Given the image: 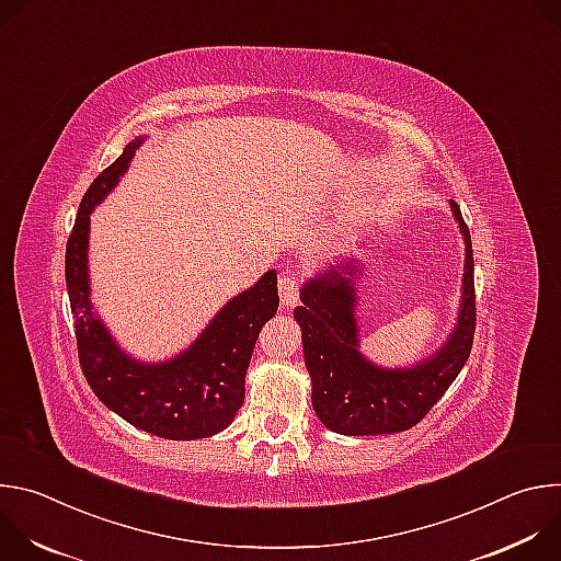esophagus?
Instances as JSON below:
<instances>
[{
	"instance_id": "1",
	"label": "esophagus",
	"mask_w": 561,
	"mask_h": 561,
	"mask_svg": "<svg viewBox=\"0 0 561 561\" xmlns=\"http://www.w3.org/2000/svg\"><path fill=\"white\" fill-rule=\"evenodd\" d=\"M279 297H282V306H295L299 301V279L290 273H284L279 277Z\"/></svg>"
}]
</instances>
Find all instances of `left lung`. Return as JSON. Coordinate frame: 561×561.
Instances as JSON below:
<instances>
[{"instance_id":"1","label":"left lung","mask_w":561,"mask_h":561,"mask_svg":"<svg viewBox=\"0 0 561 561\" xmlns=\"http://www.w3.org/2000/svg\"><path fill=\"white\" fill-rule=\"evenodd\" d=\"M450 208L466 242L463 295L450 340L413 368L386 370L362 357L355 322V266L348 262L301 288L295 319L301 327L304 359L312 379V409L340 435H386L420 424L463 368L474 337V277L470 232L457 202Z\"/></svg>"}]
</instances>
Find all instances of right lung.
<instances>
[{
    "instance_id": "right-lung-1",
    "label": "right lung",
    "mask_w": 561,
    "mask_h": 561,
    "mask_svg": "<svg viewBox=\"0 0 561 561\" xmlns=\"http://www.w3.org/2000/svg\"><path fill=\"white\" fill-rule=\"evenodd\" d=\"M139 144L141 139L130 141L89 186L66 244L79 366L100 402L128 424L164 439H202L224 431L244 404V377L255 342L279 306L277 275L268 271L255 286L232 297L180 357L150 366L124 355L89 299V215L126 173Z\"/></svg>"
}]
</instances>
